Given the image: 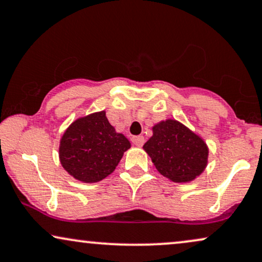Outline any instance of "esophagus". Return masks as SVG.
I'll return each instance as SVG.
<instances>
[{
    "mask_svg": "<svg viewBox=\"0 0 262 262\" xmlns=\"http://www.w3.org/2000/svg\"><path fill=\"white\" fill-rule=\"evenodd\" d=\"M132 142L135 145V146L141 147L145 142V138L141 137V135H138V137H133L132 138Z\"/></svg>",
    "mask_w": 262,
    "mask_h": 262,
    "instance_id": "1",
    "label": "esophagus"
}]
</instances>
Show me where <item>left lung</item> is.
I'll return each instance as SVG.
<instances>
[{
  "label": "left lung",
  "mask_w": 262,
  "mask_h": 262,
  "mask_svg": "<svg viewBox=\"0 0 262 262\" xmlns=\"http://www.w3.org/2000/svg\"><path fill=\"white\" fill-rule=\"evenodd\" d=\"M152 132L144 150L163 177L174 183H190L203 173L209 155L203 139L175 120L155 124Z\"/></svg>",
  "instance_id": "left-lung-1"
}]
</instances>
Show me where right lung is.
Here are the masks:
<instances>
[{
    "label": "right lung",
    "instance_id": "obj_1",
    "mask_svg": "<svg viewBox=\"0 0 262 262\" xmlns=\"http://www.w3.org/2000/svg\"><path fill=\"white\" fill-rule=\"evenodd\" d=\"M130 142L117 133L105 111L72 122L60 139L59 158L64 169L82 183H98L116 169Z\"/></svg>",
    "mask_w": 262,
    "mask_h": 262
}]
</instances>
